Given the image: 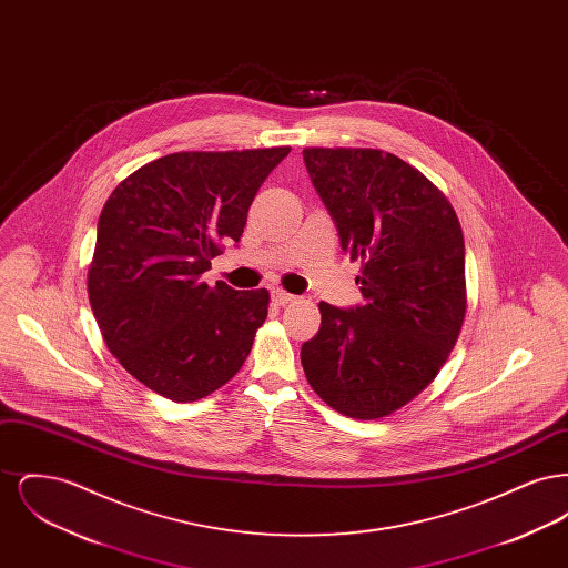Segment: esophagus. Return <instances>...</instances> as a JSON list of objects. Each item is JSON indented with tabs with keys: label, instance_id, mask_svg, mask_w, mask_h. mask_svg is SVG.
<instances>
[{
	"label": "esophagus",
	"instance_id": "obj_1",
	"mask_svg": "<svg viewBox=\"0 0 568 568\" xmlns=\"http://www.w3.org/2000/svg\"><path fill=\"white\" fill-rule=\"evenodd\" d=\"M271 296L272 302H274L276 306H285V304H290V302H294V300H296L292 294L283 292V290H272Z\"/></svg>",
	"mask_w": 568,
	"mask_h": 568
}]
</instances>
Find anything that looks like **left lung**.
Wrapping results in <instances>:
<instances>
[{"instance_id": "left-lung-1", "label": "left lung", "mask_w": 568, "mask_h": 568, "mask_svg": "<svg viewBox=\"0 0 568 568\" xmlns=\"http://www.w3.org/2000/svg\"><path fill=\"white\" fill-rule=\"evenodd\" d=\"M341 246L362 262L364 302H320L300 359L325 405L355 419L394 413L430 385L466 313L464 239L452 204L413 165L378 149H304Z\"/></svg>"}]
</instances>
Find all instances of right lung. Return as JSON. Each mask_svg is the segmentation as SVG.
<instances>
[{
  "instance_id": "add662e5",
  "label": "right lung",
  "mask_w": 568,
  "mask_h": 568,
  "mask_svg": "<svg viewBox=\"0 0 568 568\" xmlns=\"http://www.w3.org/2000/svg\"><path fill=\"white\" fill-rule=\"evenodd\" d=\"M290 146L172 153L110 193L98 221L89 302L110 353L149 389L193 403L234 377L268 315V292H239L200 274Z\"/></svg>"
}]
</instances>
